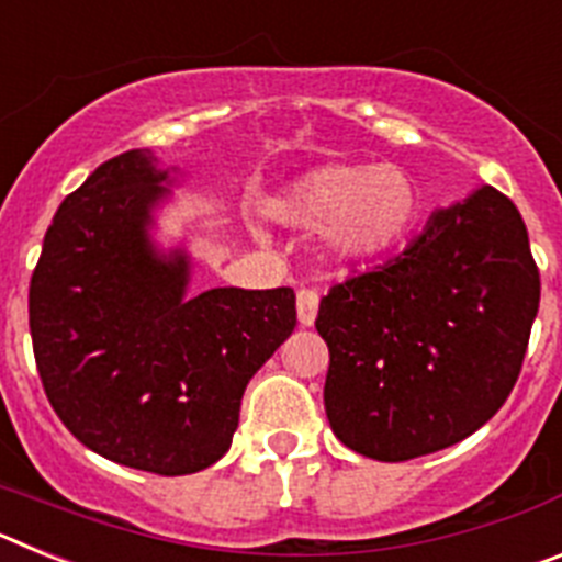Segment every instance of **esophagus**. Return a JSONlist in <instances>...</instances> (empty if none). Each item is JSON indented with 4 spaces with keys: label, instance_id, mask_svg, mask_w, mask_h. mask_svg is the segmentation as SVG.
<instances>
[{
    "label": "esophagus",
    "instance_id": "esophagus-1",
    "mask_svg": "<svg viewBox=\"0 0 562 562\" xmlns=\"http://www.w3.org/2000/svg\"><path fill=\"white\" fill-rule=\"evenodd\" d=\"M297 304V324L301 326H312L317 317V304H321V297H317L315 290H301L295 297Z\"/></svg>",
    "mask_w": 562,
    "mask_h": 562
}]
</instances>
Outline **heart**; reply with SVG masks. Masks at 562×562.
Masks as SVG:
<instances>
[{
    "label": "heart",
    "instance_id": "heart-1",
    "mask_svg": "<svg viewBox=\"0 0 562 562\" xmlns=\"http://www.w3.org/2000/svg\"><path fill=\"white\" fill-rule=\"evenodd\" d=\"M270 213L286 227H324V247L337 265H369L411 236L419 191L400 168L329 162L292 180Z\"/></svg>",
    "mask_w": 562,
    "mask_h": 562
}]
</instances>
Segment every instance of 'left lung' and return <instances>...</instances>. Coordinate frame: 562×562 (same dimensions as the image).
Returning a JSON list of instances; mask_svg holds the SVG:
<instances>
[{
	"instance_id": "left-lung-1",
	"label": "left lung",
	"mask_w": 562,
	"mask_h": 562,
	"mask_svg": "<svg viewBox=\"0 0 562 562\" xmlns=\"http://www.w3.org/2000/svg\"><path fill=\"white\" fill-rule=\"evenodd\" d=\"M538 304L529 233L504 193L481 186L436 207L400 256L321 301L335 436L408 461L475 434L518 380Z\"/></svg>"
}]
</instances>
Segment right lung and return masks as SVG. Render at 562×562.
I'll list each match as a JSON object with an SVG mask.
<instances>
[{
	"label": "right lung",
	"mask_w": 562,
	"mask_h": 562,
	"mask_svg": "<svg viewBox=\"0 0 562 562\" xmlns=\"http://www.w3.org/2000/svg\"><path fill=\"white\" fill-rule=\"evenodd\" d=\"M180 186L148 148L89 173L53 216L30 281V335L58 419L109 461L200 473L231 450L247 382L295 329V292L191 295V252L160 247Z\"/></svg>",
	"instance_id": "add662e5"
}]
</instances>
